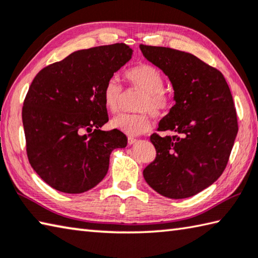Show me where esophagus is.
<instances>
[{
	"mask_svg": "<svg viewBox=\"0 0 258 258\" xmlns=\"http://www.w3.org/2000/svg\"><path fill=\"white\" fill-rule=\"evenodd\" d=\"M127 141H128V144H130V145H132V144H135V143H137V142H138V140H137V139H134V138H128Z\"/></svg>",
	"mask_w": 258,
	"mask_h": 258,
	"instance_id": "1",
	"label": "esophagus"
}]
</instances>
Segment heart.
Returning <instances> with one entry per match:
<instances>
[{
  "instance_id": "obj_1",
  "label": "heart",
  "mask_w": 258,
  "mask_h": 258,
  "mask_svg": "<svg viewBox=\"0 0 258 258\" xmlns=\"http://www.w3.org/2000/svg\"><path fill=\"white\" fill-rule=\"evenodd\" d=\"M125 80L130 87L137 88L144 92V96L139 105V114H120L110 120V126L123 132L128 137H138L147 133L151 128V110L157 117L166 116L171 108V99L165 89V78L160 70L150 64H139L128 69L124 74ZM102 98L106 108L110 113H118L123 98V87L115 78H110L106 82Z\"/></svg>"
}]
</instances>
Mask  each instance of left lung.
Returning a JSON list of instances; mask_svg holds the SVG:
<instances>
[{
	"label": "left lung",
	"mask_w": 258,
	"mask_h": 258,
	"mask_svg": "<svg viewBox=\"0 0 258 258\" xmlns=\"http://www.w3.org/2000/svg\"><path fill=\"white\" fill-rule=\"evenodd\" d=\"M140 48L169 78L176 101L158 128L174 135L150 137L157 157L143 170L144 179L166 198H190L226 169L238 133L230 89L219 70L193 54L157 46Z\"/></svg>",
	"instance_id": "1"
}]
</instances>
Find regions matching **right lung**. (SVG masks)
Wrapping results in <instances>:
<instances>
[{"instance_id": "obj_1", "label": "right lung", "mask_w": 258, "mask_h": 258, "mask_svg": "<svg viewBox=\"0 0 258 258\" xmlns=\"http://www.w3.org/2000/svg\"><path fill=\"white\" fill-rule=\"evenodd\" d=\"M132 53L123 43L77 50L31 82L22 107L27 156L54 189L80 194L93 188L108 171L111 151L127 145L120 131L100 127L108 121L105 84Z\"/></svg>"}]
</instances>
